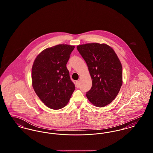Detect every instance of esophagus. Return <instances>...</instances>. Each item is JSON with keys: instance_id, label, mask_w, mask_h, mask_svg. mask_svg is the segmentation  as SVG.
<instances>
[{"instance_id": "obj_1", "label": "esophagus", "mask_w": 153, "mask_h": 153, "mask_svg": "<svg viewBox=\"0 0 153 153\" xmlns=\"http://www.w3.org/2000/svg\"><path fill=\"white\" fill-rule=\"evenodd\" d=\"M79 81H76V87L79 88Z\"/></svg>"}]
</instances>
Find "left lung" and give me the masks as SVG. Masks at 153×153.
Segmentation results:
<instances>
[{
    "instance_id": "1",
    "label": "left lung",
    "mask_w": 153,
    "mask_h": 153,
    "mask_svg": "<svg viewBox=\"0 0 153 153\" xmlns=\"http://www.w3.org/2000/svg\"><path fill=\"white\" fill-rule=\"evenodd\" d=\"M87 64L92 85L87 92L89 102L103 107L112 102L122 85V66L114 51L106 44L98 43L77 46Z\"/></svg>"
}]
</instances>
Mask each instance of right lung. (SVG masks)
Returning <instances> with one entry per match:
<instances>
[{"label": "right lung", "instance_id": "add662e5", "mask_svg": "<svg viewBox=\"0 0 153 153\" xmlns=\"http://www.w3.org/2000/svg\"><path fill=\"white\" fill-rule=\"evenodd\" d=\"M74 49V46L66 44L47 48L33 63V87L45 105L51 109L64 107L75 89L66 66Z\"/></svg>", "mask_w": 153, "mask_h": 153}]
</instances>
